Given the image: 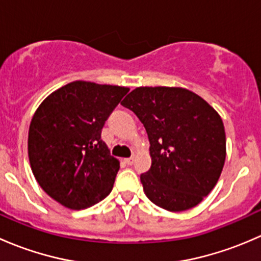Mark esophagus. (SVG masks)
Here are the masks:
<instances>
[{
    "mask_svg": "<svg viewBox=\"0 0 261 261\" xmlns=\"http://www.w3.org/2000/svg\"><path fill=\"white\" fill-rule=\"evenodd\" d=\"M125 163H126V164H128V165L134 164V163H135V156L127 158V159H125Z\"/></svg>",
    "mask_w": 261,
    "mask_h": 261,
    "instance_id": "1",
    "label": "esophagus"
}]
</instances>
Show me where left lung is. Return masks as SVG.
I'll return each mask as SVG.
<instances>
[{"label":"left lung","instance_id":"1","mask_svg":"<svg viewBox=\"0 0 261 261\" xmlns=\"http://www.w3.org/2000/svg\"><path fill=\"white\" fill-rule=\"evenodd\" d=\"M143 122L151 167L140 175L146 197L180 212L212 191L226 159L221 116L202 97L180 87H138L121 102Z\"/></svg>","mask_w":261,"mask_h":261}]
</instances>
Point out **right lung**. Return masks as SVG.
<instances>
[{
    "label": "right lung",
    "mask_w": 261,
    "mask_h": 261,
    "mask_svg": "<svg viewBox=\"0 0 261 261\" xmlns=\"http://www.w3.org/2000/svg\"><path fill=\"white\" fill-rule=\"evenodd\" d=\"M130 88L75 81L50 93L29 127L30 167L48 196L84 210L112 191L120 162L102 141L105 121Z\"/></svg>",
    "instance_id": "1"
}]
</instances>
